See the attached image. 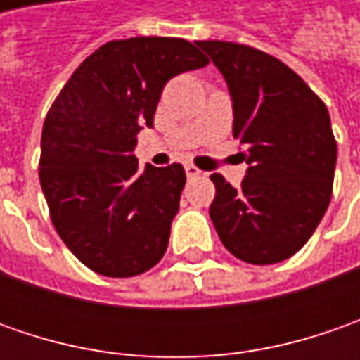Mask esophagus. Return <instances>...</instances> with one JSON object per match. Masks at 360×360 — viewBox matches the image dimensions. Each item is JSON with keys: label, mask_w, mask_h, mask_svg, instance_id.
I'll return each mask as SVG.
<instances>
[{"label": "esophagus", "mask_w": 360, "mask_h": 360, "mask_svg": "<svg viewBox=\"0 0 360 360\" xmlns=\"http://www.w3.org/2000/svg\"><path fill=\"white\" fill-rule=\"evenodd\" d=\"M184 170H186L188 178H196V176H200L202 174L200 168H196L194 164H186V168H184Z\"/></svg>", "instance_id": "1"}]
</instances>
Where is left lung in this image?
Masks as SVG:
<instances>
[{
  "mask_svg": "<svg viewBox=\"0 0 360 360\" xmlns=\"http://www.w3.org/2000/svg\"><path fill=\"white\" fill-rule=\"evenodd\" d=\"M229 84L232 134L248 170L240 188L212 174L210 218L229 252L274 264L298 252L333 196L337 140L323 100L286 63L232 41H196Z\"/></svg>",
  "mask_w": 360,
  "mask_h": 360,
  "instance_id": "left-lung-1",
  "label": "left lung"
}]
</instances>
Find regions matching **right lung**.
I'll return each mask as SVG.
<instances>
[{"instance_id": "obj_1", "label": "right lung", "mask_w": 360, "mask_h": 360, "mask_svg": "<svg viewBox=\"0 0 360 360\" xmlns=\"http://www.w3.org/2000/svg\"><path fill=\"white\" fill-rule=\"evenodd\" d=\"M208 58L182 37L108 41L79 63L49 108L39 182L51 222L79 262L128 278L156 266L186 184L182 164L138 166V131L170 77Z\"/></svg>"}]
</instances>
